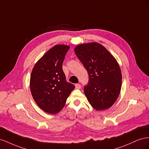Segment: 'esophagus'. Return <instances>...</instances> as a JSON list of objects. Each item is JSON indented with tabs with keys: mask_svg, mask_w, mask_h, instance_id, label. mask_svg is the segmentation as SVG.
<instances>
[{
	"mask_svg": "<svg viewBox=\"0 0 149 149\" xmlns=\"http://www.w3.org/2000/svg\"><path fill=\"white\" fill-rule=\"evenodd\" d=\"M75 88H77V89H80V88H81V86H80L79 84H76L75 85Z\"/></svg>",
	"mask_w": 149,
	"mask_h": 149,
	"instance_id": "esophagus-1",
	"label": "esophagus"
}]
</instances>
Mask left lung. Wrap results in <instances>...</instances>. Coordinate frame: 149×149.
<instances>
[{
  "label": "left lung",
  "instance_id": "obj_1",
  "mask_svg": "<svg viewBox=\"0 0 149 149\" xmlns=\"http://www.w3.org/2000/svg\"><path fill=\"white\" fill-rule=\"evenodd\" d=\"M75 53L87 70L88 84L84 93L97 110L110 108L116 102L122 86V73L115 57L97 42L76 46Z\"/></svg>",
  "mask_w": 149,
  "mask_h": 149
}]
</instances>
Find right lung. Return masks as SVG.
<instances>
[{
  "instance_id": "right-lung-1",
  "label": "right lung",
  "mask_w": 149,
  "mask_h": 149,
  "mask_svg": "<svg viewBox=\"0 0 149 149\" xmlns=\"http://www.w3.org/2000/svg\"><path fill=\"white\" fill-rule=\"evenodd\" d=\"M70 47L58 44L50 49L33 67L30 79L33 99L46 113L56 114L64 107L75 86L65 80L62 63Z\"/></svg>"
}]
</instances>
